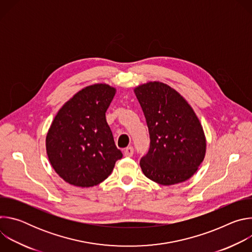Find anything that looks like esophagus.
I'll return each mask as SVG.
<instances>
[{
  "label": "esophagus",
  "instance_id": "esophagus-1",
  "mask_svg": "<svg viewBox=\"0 0 252 252\" xmlns=\"http://www.w3.org/2000/svg\"><path fill=\"white\" fill-rule=\"evenodd\" d=\"M125 157H126V158H131L132 157V155H133V148H131V147H129V148H126V150H125Z\"/></svg>",
  "mask_w": 252,
  "mask_h": 252
}]
</instances>
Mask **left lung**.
<instances>
[{
	"label": "left lung",
	"mask_w": 252,
	"mask_h": 252,
	"mask_svg": "<svg viewBox=\"0 0 252 252\" xmlns=\"http://www.w3.org/2000/svg\"><path fill=\"white\" fill-rule=\"evenodd\" d=\"M134 94L145 114L151 147L141 158V170L161 186L190 178L204 159L206 139L202 126L188 100L160 82L137 86Z\"/></svg>",
	"instance_id": "8db88e82"
}]
</instances>
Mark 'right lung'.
Listing matches in <instances>:
<instances>
[{"mask_svg":"<svg viewBox=\"0 0 252 252\" xmlns=\"http://www.w3.org/2000/svg\"><path fill=\"white\" fill-rule=\"evenodd\" d=\"M116 93L106 84L88 86L55 117L47 133L46 150L53 168L65 183L79 188L96 186L123 158L105 120Z\"/></svg>","mask_w":252,"mask_h":252,"instance_id":"obj_1","label":"right lung"}]
</instances>
